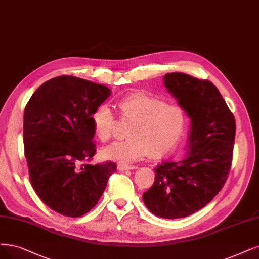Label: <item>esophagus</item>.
Returning a JSON list of instances; mask_svg holds the SVG:
<instances>
[{
  "label": "esophagus",
  "instance_id": "34e87169",
  "mask_svg": "<svg viewBox=\"0 0 259 259\" xmlns=\"http://www.w3.org/2000/svg\"><path fill=\"white\" fill-rule=\"evenodd\" d=\"M136 168L138 167L135 165H128V164H122V163H119L117 165L118 170H127V169H136Z\"/></svg>",
  "mask_w": 259,
  "mask_h": 259
}]
</instances>
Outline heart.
Here are the masks:
<instances>
[{"label":"heart","instance_id":"obj_1","mask_svg":"<svg viewBox=\"0 0 259 259\" xmlns=\"http://www.w3.org/2000/svg\"><path fill=\"white\" fill-rule=\"evenodd\" d=\"M120 118L132 121L128 140L113 143L102 149L104 159L132 162L150 156L159 159L173 150L188 126V113L181 104L143 91L129 93L116 102ZM92 126L96 138L105 143L113 135L115 117L111 109L101 104L95 109Z\"/></svg>","mask_w":259,"mask_h":259}]
</instances>
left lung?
Returning a JSON list of instances; mask_svg holds the SVG:
<instances>
[{"label": "left lung", "mask_w": 259, "mask_h": 259, "mask_svg": "<svg viewBox=\"0 0 259 259\" xmlns=\"http://www.w3.org/2000/svg\"><path fill=\"white\" fill-rule=\"evenodd\" d=\"M163 79L191 117L188 154L155 168V183L143 193V200L154 214L179 219L204 208L226 183L236 120L212 82L181 72L166 73Z\"/></svg>", "instance_id": "1"}]
</instances>
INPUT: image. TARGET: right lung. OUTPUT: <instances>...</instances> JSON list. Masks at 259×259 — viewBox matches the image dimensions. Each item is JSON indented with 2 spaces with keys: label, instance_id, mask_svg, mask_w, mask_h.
<instances>
[{
  "label": "right lung",
  "instance_id": "1",
  "mask_svg": "<svg viewBox=\"0 0 259 259\" xmlns=\"http://www.w3.org/2000/svg\"><path fill=\"white\" fill-rule=\"evenodd\" d=\"M110 93L104 85L61 75L40 85L25 105L23 144L31 185L48 207L65 217L89 212L116 170L112 161L90 164L96 154L91 116Z\"/></svg>",
  "mask_w": 259,
  "mask_h": 259
}]
</instances>
